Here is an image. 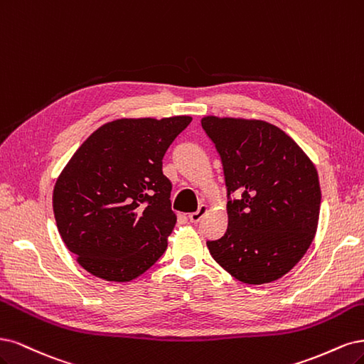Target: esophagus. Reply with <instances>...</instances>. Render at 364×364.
I'll return each instance as SVG.
<instances>
[{"instance_id": "34e87169", "label": "esophagus", "mask_w": 364, "mask_h": 364, "mask_svg": "<svg viewBox=\"0 0 364 364\" xmlns=\"http://www.w3.org/2000/svg\"><path fill=\"white\" fill-rule=\"evenodd\" d=\"M205 212H207V205H205V204H201V205L198 207L196 212L189 213V219H191V222H193V224H196V222L201 220V218L205 215Z\"/></svg>"}]
</instances>
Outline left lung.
I'll list each match as a JSON object with an SVG mask.
<instances>
[{"label": "left lung", "instance_id": "1", "mask_svg": "<svg viewBox=\"0 0 364 364\" xmlns=\"http://www.w3.org/2000/svg\"><path fill=\"white\" fill-rule=\"evenodd\" d=\"M201 125L220 156L228 196V228L220 239L207 240L208 251L242 283H271L314 239L318 171L295 140L269 122L205 116Z\"/></svg>", "mask_w": 364, "mask_h": 364}]
</instances>
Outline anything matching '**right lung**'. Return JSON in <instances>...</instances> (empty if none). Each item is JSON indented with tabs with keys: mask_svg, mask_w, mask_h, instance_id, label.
Here are the masks:
<instances>
[{
	"mask_svg": "<svg viewBox=\"0 0 364 364\" xmlns=\"http://www.w3.org/2000/svg\"><path fill=\"white\" fill-rule=\"evenodd\" d=\"M191 121L172 116L104 124L58 175L55 224L66 248L92 275L125 283L166 251L177 216L161 160Z\"/></svg>",
	"mask_w": 364,
	"mask_h": 364,
	"instance_id": "right-lung-1",
	"label": "right lung"
}]
</instances>
